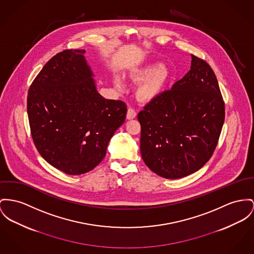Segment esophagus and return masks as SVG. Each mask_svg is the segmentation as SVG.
Listing matches in <instances>:
<instances>
[{"label":"esophagus","instance_id":"obj_1","mask_svg":"<svg viewBox=\"0 0 254 254\" xmlns=\"http://www.w3.org/2000/svg\"><path fill=\"white\" fill-rule=\"evenodd\" d=\"M135 117H136V112H135L134 109L129 108V109H128V111H127V115H126V118H127V119H135Z\"/></svg>","mask_w":254,"mask_h":254}]
</instances>
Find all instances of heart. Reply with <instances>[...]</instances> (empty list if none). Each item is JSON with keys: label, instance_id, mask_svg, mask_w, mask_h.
Returning <instances> with one entry per match:
<instances>
[{"label": "heart", "instance_id": "heart-1", "mask_svg": "<svg viewBox=\"0 0 254 254\" xmlns=\"http://www.w3.org/2000/svg\"><path fill=\"white\" fill-rule=\"evenodd\" d=\"M133 77L135 80L141 81L135 89L136 97L140 101L151 102L165 91L172 75L169 68L163 66L161 64H153L135 69ZM116 85L121 86L119 81H116Z\"/></svg>", "mask_w": 254, "mask_h": 254}]
</instances>
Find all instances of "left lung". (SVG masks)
<instances>
[{"instance_id":"obj_1","label":"left lung","mask_w":254,"mask_h":254,"mask_svg":"<svg viewBox=\"0 0 254 254\" xmlns=\"http://www.w3.org/2000/svg\"><path fill=\"white\" fill-rule=\"evenodd\" d=\"M211 66L191 55L190 71L137 115L145 165L167 179L190 175L210 160L225 117Z\"/></svg>"}]
</instances>
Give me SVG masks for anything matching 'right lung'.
<instances>
[{
	"instance_id": "1",
	"label": "right lung",
	"mask_w": 254,
	"mask_h": 254,
	"mask_svg": "<svg viewBox=\"0 0 254 254\" xmlns=\"http://www.w3.org/2000/svg\"><path fill=\"white\" fill-rule=\"evenodd\" d=\"M85 50L54 56L30 86L27 112L34 145L54 168L80 175L98 166L127 106L96 89Z\"/></svg>"
}]
</instances>
